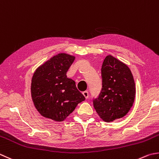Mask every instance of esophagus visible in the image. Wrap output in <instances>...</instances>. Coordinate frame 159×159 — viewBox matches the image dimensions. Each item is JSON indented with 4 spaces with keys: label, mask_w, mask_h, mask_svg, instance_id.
Here are the masks:
<instances>
[{
    "label": "esophagus",
    "mask_w": 159,
    "mask_h": 159,
    "mask_svg": "<svg viewBox=\"0 0 159 159\" xmlns=\"http://www.w3.org/2000/svg\"><path fill=\"white\" fill-rule=\"evenodd\" d=\"M83 94L84 95V96H85V98H88V97H89V92L88 91H84L83 92Z\"/></svg>",
    "instance_id": "obj_1"
}]
</instances>
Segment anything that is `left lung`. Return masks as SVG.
I'll return each instance as SVG.
<instances>
[{
  "label": "left lung",
  "instance_id": "1",
  "mask_svg": "<svg viewBox=\"0 0 159 159\" xmlns=\"http://www.w3.org/2000/svg\"><path fill=\"white\" fill-rule=\"evenodd\" d=\"M102 89L93 100L94 109L105 122L123 118L128 113L134 101V80L127 65L109 55L101 67Z\"/></svg>",
  "mask_w": 159,
  "mask_h": 159
}]
</instances>
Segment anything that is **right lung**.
<instances>
[{
  "mask_svg": "<svg viewBox=\"0 0 159 159\" xmlns=\"http://www.w3.org/2000/svg\"><path fill=\"white\" fill-rule=\"evenodd\" d=\"M74 59V56L61 53L40 65L34 72L31 94L34 106L43 116L61 122L79 102L85 101L75 81L66 75Z\"/></svg>",
  "mask_w": 159,
  "mask_h": 159,
  "instance_id": "right-lung-1",
  "label": "right lung"
}]
</instances>
